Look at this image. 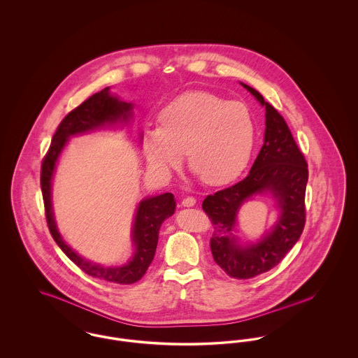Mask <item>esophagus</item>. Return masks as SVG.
<instances>
[{"instance_id":"34e87169","label":"esophagus","mask_w":358,"mask_h":358,"mask_svg":"<svg viewBox=\"0 0 358 358\" xmlns=\"http://www.w3.org/2000/svg\"><path fill=\"white\" fill-rule=\"evenodd\" d=\"M196 203V201H195V198H192V196H186L183 201H182V205L185 206V208H191V206H194Z\"/></svg>"}]
</instances>
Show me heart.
I'll return each instance as SVG.
<instances>
[{
	"mask_svg": "<svg viewBox=\"0 0 358 358\" xmlns=\"http://www.w3.org/2000/svg\"><path fill=\"white\" fill-rule=\"evenodd\" d=\"M160 127L143 134L148 163L162 175L179 167L185 149L206 185L234 180L245 168L255 141V122L241 101L208 92L176 97L159 115Z\"/></svg>",
	"mask_w": 358,
	"mask_h": 358,
	"instance_id": "1",
	"label": "heart"
}]
</instances>
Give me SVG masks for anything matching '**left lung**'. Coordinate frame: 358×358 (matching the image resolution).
Returning <instances> with one entry per match:
<instances>
[{"label":"left lung","instance_id":"obj_1","mask_svg":"<svg viewBox=\"0 0 358 358\" xmlns=\"http://www.w3.org/2000/svg\"><path fill=\"white\" fill-rule=\"evenodd\" d=\"M240 84L266 110L262 148L250 173L236 185L208 195L202 209L215 227L210 238L215 262L229 277L248 280L277 266L301 236L308 168L280 113L258 91ZM257 194L272 195L279 212L278 220L258 241L241 243L234 235L238 210Z\"/></svg>","mask_w":358,"mask_h":358}]
</instances>
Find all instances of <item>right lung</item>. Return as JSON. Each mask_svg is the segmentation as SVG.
Returning a JSON list of instances; mask_svg holds the SVG:
<instances>
[{
	"label": "right lung",
	"instance_id": "right-lung-1",
	"mask_svg": "<svg viewBox=\"0 0 358 358\" xmlns=\"http://www.w3.org/2000/svg\"><path fill=\"white\" fill-rule=\"evenodd\" d=\"M133 103L122 101L120 97L113 95L110 92V87L87 99L59 123L51 140L48 155L42 163L41 172V187L48 229L58 247L88 275L122 285H130L141 280L149 264L153 261L160 227L166 218L175 213L176 209L173 195L171 192H166L156 196L143 198L137 206L133 220L131 241L134 245V252L131 258L120 266H104L83 258L61 236L54 218L51 187L58 159L71 137L99 129L114 127L118 123L127 124L133 118Z\"/></svg>",
	"mask_w": 358,
	"mask_h": 358
}]
</instances>
